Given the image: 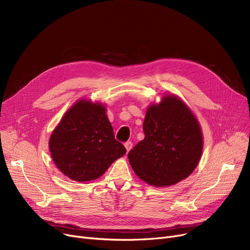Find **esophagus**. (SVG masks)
<instances>
[{"label": "esophagus", "instance_id": "esophagus-1", "mask_svg": "<svg viewBox=\"0 0 250 250\" xmlns=\"http://www.w3.org/2000/svg\"><path fill=\"white\" fill-rule=\"evenodd\" d=\"M125 149H126V151L128 152L130 149H132V147H133V143L129 142V141L125 142Z\"/></svg>", "mask_w": 250, "mask_h": 250}]
</instances>
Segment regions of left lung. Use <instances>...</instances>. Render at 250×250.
<instances>
[{"label": "left lung", "mask_w": 250, "mask_h": 250, "mask_svg": "<svg viewBox=\"0 0 250 250\" xmlns=\"http://www.w3.org/2000/svg\"><path fill=\"white\" fill-rule=\"evenodd\" d=\"M145 138L127 154L135 173L155 187H168L187 178L203 151L200 125L187 105L166 96L147 110Z\"/></svg>", "instance_id": "left-lung-1"}]
</instances>
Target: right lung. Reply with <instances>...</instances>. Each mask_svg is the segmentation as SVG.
Instances as JSON below:
<instances>
[{"label": "right lung", "mask_w": 250, "mask_h": 250, "mask_svg": "<svg viewBox=\"0 0 250 250\" xmlns=\"http://www.w3.org/2000/svg\"><path fill=\"white\" fill-rule=\"evenodd\" d=\"M49 151L64 175L85 182L100 177L126 149L115 140L103 105L80 100L52 132Z\"/></svg>", "instance_id": "add662e5"}]
</instances>
